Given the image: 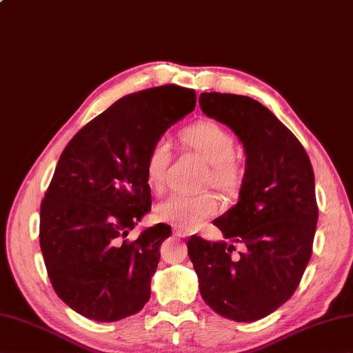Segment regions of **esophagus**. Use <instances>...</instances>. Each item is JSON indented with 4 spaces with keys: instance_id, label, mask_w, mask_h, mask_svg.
I'll use <instances>...</instances> for the list:
<instances>
[{
    "instance_id": "1",
    "label": "esophagus",
    "mask_w": 353,
    "mask_h": 353,
    "mask_svg": "<svg viewBox=\"0 0 353 353\" xmlns=\"http://www.w3.org/2000/svg\"><path fill=\"white\" fill-rule=\"evenodd\" d=\"M175 235L179 236V238H187V236H188L187 232H184V230H181V229H175Z\"/></svg>"
}]
</instances>
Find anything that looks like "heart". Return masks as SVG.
<instances>
[{"label": "heart", "instance_id": "heart-1", "mask_svg": "<svg viewBox=\"0 0 353 353\" xmlns=\"http://www.w3.org/2000/svg\"><path fill=\"white\" fill-rule=\"evenodd\" d=\"M183 141L210 163L206 183H211L223 194H234L241 187L244 170L235 160L236 143L225 127L212 121H202L183 132ZM170 161V147L165 139L152 145L147 159V181L156 192H161L166 183ZM219 210L217 197L210 192L196 196L174 194L163 201L156 210L160 221L176 229L193 230Z\"/></svg>", "mask_w": 353, "mask_h": 353}]
</instances>
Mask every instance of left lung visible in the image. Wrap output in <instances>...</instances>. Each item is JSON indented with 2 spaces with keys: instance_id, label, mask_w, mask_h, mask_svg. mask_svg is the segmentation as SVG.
Returning <instances> with one entry per match:
<instances>
[{
  "instance_id": "left-lung-1",
  "label": "left lung",
  "mask_w": 353,
  "mask_h": 353,
  "mask_svg": "<svg viewBox=\"0 0 353 353\" xmlns=\"http://www.w3.org/2000/svg\"><path fill=\"white\" fill-rule=\"evenodd\" d=\"M199 105L236 134L245 170L238 202L212 220L225 241L193 235L188 257L214 312L254 322L294 295L312 257L317 223L313 168L295 134L259 101L202 92ZM235 243L245 245L239 256L231 254Z\"/></svg>"
}]
</instances>
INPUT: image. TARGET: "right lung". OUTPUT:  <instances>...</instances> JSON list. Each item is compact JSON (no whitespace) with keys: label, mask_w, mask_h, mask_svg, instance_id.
I'll return each instance as SVG.
<instances>
[{"label":"right lung","mask_w":353,"mask_h":353,"mask_svg":"<svg viewBox=\"0 0 353 353\" xmlns=\"http://www.w3.org/2000/svg\"><path fill=\"white\" fill-rule=\"evenodd\" d=\"M194 106V90L178 85L128 94L67 143L40 206V247L57 295L76 313L115 322L148 303L172 229L127 236L151 211V147Z\"/></svg>","instance_id":"add662e5"}]
</instances>
